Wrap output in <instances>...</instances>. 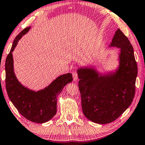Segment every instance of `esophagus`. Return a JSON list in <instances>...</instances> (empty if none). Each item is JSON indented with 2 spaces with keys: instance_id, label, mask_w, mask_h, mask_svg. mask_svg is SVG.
Segmentation results:
<instances>
[{
  "instance_id": "1",
  "label": "esophagus",
  "mask_w": 145,
  "mask_h": 145,
  "mask_svg": "<svg viewBox=\"0 0 145 145\" xmlns=\"http://www.w3.org/2000/svg\"><path fill=\"white\" fill-rule=\"evenodd\" d=\"M72 75H73V80H74V81H77V79H78L77 73L76 72H73L72 73Z\"/></svg>"
}]
</instances>
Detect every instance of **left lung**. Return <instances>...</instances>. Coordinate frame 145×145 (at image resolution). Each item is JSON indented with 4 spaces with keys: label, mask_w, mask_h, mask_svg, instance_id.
Segmentation results:
<instances>
[{
    "label": "left lung",
    "mask_w": 145,
    "mask_h": 145,
    "mask_svg": "<svg viewBox=\"0 0 145 145\" xmlns=\"http://www.w3.org/2000/svg\"><path fill=\"white\" fill-rule=\"evenodd\" d=\"M109 46L120 48L115 72L102 74L90 67L77 70L83 113L99 124L109 123L121 116L131 105L136 89L137 67L129 39L118 29Z\"/></svg>",
    "instance_id": "8db88e82"
}]
</instances>
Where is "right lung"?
<instances>
[{"label":"right lung","mask_w":145,"mask_h":145,"mask_svg":"<svg viewBox=\"0 0 145 145\" xmlns=\"http://www.w3.org/2000/svg\"><path fill=\"white\" fill-rule=\"evenodd\" d=\"M31 27L24 29L13 41L5 65L6 88L9 99L24 117L38 123L48 121L57 112V97L65 86L72 82V73L59 76L43 89L35 91L20 82L14 72L13 52L18 41L27 33Z\"/></svg>","instance_id":"add662e5"}]
</instances>
